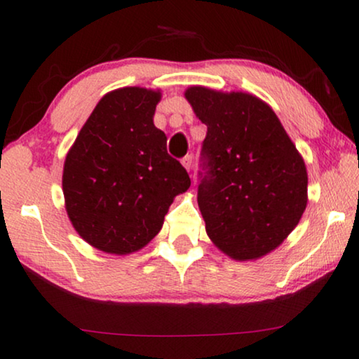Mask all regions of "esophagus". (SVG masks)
I'll list each match as a JSON object with an SVG mask.
<instances>
[{"mask_svg": "<svg viewBox=\"0 0 359 359\" xmlns=\"http://www.w3.org/2000/svg\"><path fill=\"white\" fill-rule=\"evenodd\" d=\"M181 163H183V166L188 171H191V168H193V163H194V158H193V155H186L183 160H181Z\"/></svg>", "mask_w": 359, "mask_h": 359, "instance_id": "esophagus-1", "label": "esophagus"}]
</instances>
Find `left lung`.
Instances as JSON below:
<instances>
[{
  "label": "left lung",
  "instance_id": "left-lung-1",
  "mask_svg": "<svg viewBox=\"0 0 359 359\" xmlns=\"http://www.w3.org/2000/svg\"><path fill=\"white\" fill-rule=\"evenodd\" d=\"M184 97L208 126V176L198 204L205 232L235 262L276 250L307 205V168L281 121L245 91L189 86Z\"/></svg>",
  "mask_w": 359,
  "mask_h": 359
}]
</instances>
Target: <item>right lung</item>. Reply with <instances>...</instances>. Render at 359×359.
I'll use <instances>...</instances> for the list:
<instances>
[{"instance_id": "1", "label": "right lung", "mask_w": 359, "mask_h": 359, "mask_svg": "<svg viewBox=\"0 0 359 359\" xmlns=\"http://www.w3.org/2000/svg\"><path fill=\"white\" fill-rule=\"evenodd\" d=\"M160 90L126 86L101 97L68 150L62 188L68 219L91 247L139 252L161 230L188 171L166 151L154 116Z\"/></svg>"}]
</instances>
